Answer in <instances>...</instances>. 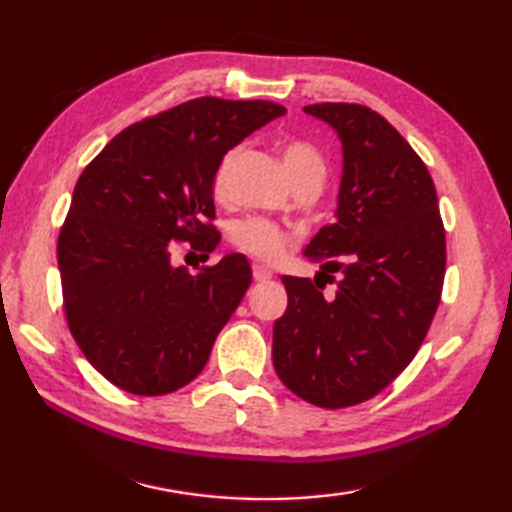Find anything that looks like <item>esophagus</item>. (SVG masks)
Returning a JSON list of instances; mask_svg holds the SVG:
<instances>
[{
	"label": "esophagus",
	"mask_w": 512,
	"mask_h": 512,
	"mask_svg": "<svg viewBox=\"0 0 512 512\" xmlns=\"http://www.w3.org/2000/svg\"><path fill=\"white\" fill-rule=\"evenodd\" d=\"M253 277H255V282H266V280H271V277H273V271L268 266L255 264L253 266Z\"/></svg>",
	"instance_id": "1"
}]
</instances>
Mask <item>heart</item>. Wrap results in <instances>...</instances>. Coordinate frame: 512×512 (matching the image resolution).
Instances as JSON below:
<instances>
[{
  "label": "heart",
  "instance_id": "heart-1",
  "mask_svg": "<svg viewBox=\"0 0 512 512\" xmlns=\"http://www.w3.org/2000/svg\"><path fill=\"white\" fill-rule=\"evenodd\" d=\"M235 162V151H228L221 158L219 167L212 178V194L216 201H225L230 196V171ZM282 164L293 187L302 183H318L325 180V158L316 146L307 142H287L282 146ZM232 241L235 246L259 262H275L287 248V235L275 223L266 219H244L232 228Z\"/></svg>",
  "mask_w": 512,
  "mask_h": 512
}]
</instances>
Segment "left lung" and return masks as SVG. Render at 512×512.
I'll list each match as a JSON object with an SVG mask.
<instances>
[{
	"label": "left lung",
	"mask_w": 512,
	"mask_h": 512,
	"mask_svg": "<svg viewBox=\"0 0 512 512\" xmlns=\"http://www.w3.org/2000/svg\"><path fill=\"white\" fill-rule=\"evenodd\" d=\"M341 140L336 221L305 257L314 280L282 277L289 305L273 325V366L289 391L345 409L384 391L420 350L445 280V228L427 167L411 144L357 103H314ZM341 272L334 299L320 274Z\"/></svg>",
	"instance_id": "1"
}]
</instances>
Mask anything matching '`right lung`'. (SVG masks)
I'll return each mask as SVG.
<instances>
[{
    "instance_id": "right-lung-1",
    "label": "right lung",
    "mask_w": 512,
    "mask_h": 512,
    "mask_svg": "<svg viewBox=\"0 0 512 512\" xmlns=\"http://www.w3.org/2000/svg\"><path fill=\"white\" fill-rule=\"evenodd\" d=\"M273 101L192 99L128 126L81 173L58 237L67 325L117 388L164 395L201 375L253 271L230 253L192 275L173 241L212 250V178L225 153L282 117Z\"/></svg>"
}]
</instances>
